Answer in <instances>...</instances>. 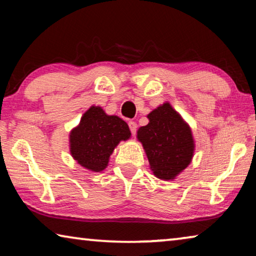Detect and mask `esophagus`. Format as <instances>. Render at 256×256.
Returning <instances> with one entry per match:
<instances>
[{
	"instance_id": "esophagus-1",
	"label": "esophagus",
	"mask_w": 256,
	"mask_h": 256,
	"mask_svg": "<svg viewBox=\"0 0 256 256\" xmlns=\"http://www.w3.org/2000/svg\"><path fill=\"white\" fill-rule=\"evenodd\" d=\"M128 128H130V130H131V133L133 134V136H136V128H138L136 123L133 122V120H130V122H128Z\"/></svg>"
}]
</instances>
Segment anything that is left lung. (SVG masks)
I'll return each instance as SVG.
<instances>
[{"instance_id": "1", "label": "left lung", "mask_w": 256, "mask_h": 256, "mask_svg": "<svg viewBox=\"0 0 256 256\" xmlns=\"http://www.w3.org/2000/svg\"><path fill=\"white\" fill-rule=\"evenodd\" d=\"M149 123L138 130L150 168L156 177L170 180L188 166L194 154L192 131L170 102L148 115Z\"/></svg>"}]
</instances>
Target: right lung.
<instances>
[{
	"instance_id": "obj_1",
	"label": "right lung",
	"mask_w": 256,
	"mask_h": 256,
	"mask_svg": "<svg viewBox=\"0 0 256 256\" xmlns=\"http://www.w3.org/2000/svg\"><path fill=\"white\" fill-rule=\"evenodd\" d=\"M131 136L128 125L115 115H107L102 107L92 106L70 133V152L82 167L102 172L120 141Z\"/></svg>"
}]
</instances>
